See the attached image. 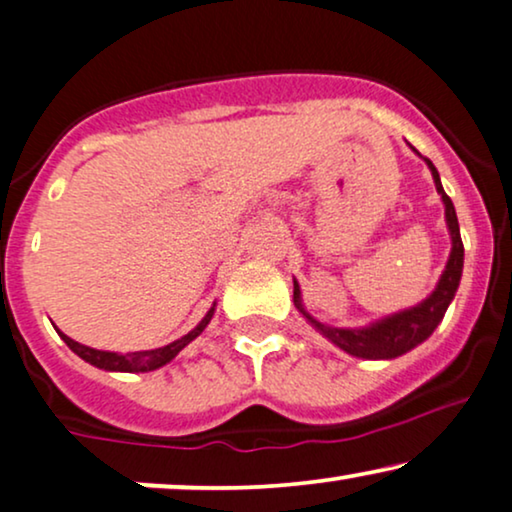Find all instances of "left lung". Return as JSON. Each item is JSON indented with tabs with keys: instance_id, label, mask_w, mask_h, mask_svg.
<instances>
[{
	"instance_id": "obj_1",
	"label": "left lung",
	"mask_w": 512,
	"mask_h": 512,
	"mask_svg": "<svg viewBox=\"0 0 512 512\" xmlns=\"http://www.w3.org/2000/svg\"><path fill=\"white\" fill-rule=\"evenodd\" d=\"M423 159H426L430 174H433L437 195H442L444 218H447V228L451 237V251H449L447 265H444L440 282H437L433 294L423 298V301L414 305V308L400 310V313L371 322L367 327L350 329V327H331V324L315 320V317L305 310L303 298H301V287H298V282L294 280V305L298 313L308 320V324H313V329L320 331L324 338H329L331 343L338 345V348L345 350L348 355L362 357V360H395V357L409 353V350H414L416 345H421L437 329V324L442 322L449 303L454 301L456 289H459L461 272H463V242H461L459 218H456L454 204H451V199L442 188L440 174H437L435 164L430 162L428 157Z\"/></svg>"
}]
</instances>
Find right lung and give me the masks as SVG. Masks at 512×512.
<instances>
[{"instance_id": "add662e5", "label": "right lung", "mask_w": 512, "mask_h": 512, "mask_svg": "<svg viewBox=\"0 0 512 512\" xmlns=\"http://www.w3.org/2000/svg\"><path fill=\"white\" fill-rule=\"evenodd\" d=\"M214 310H216V303L211 305L209 313L202 317V322L197 324L195 329L188 331V334L178 338V341L164 345V348H155V350H141V353H110V350H96V348H89V345H82L77 341H72L70 336H65L63 331H58V336L63 338L65 343H68V348L72 353L82 357L84 362L94 364L98 369H105V371H126V374H143V371H155L159 367H164V364L174 360V357L181 353V350L188 345L190 341H195V338L202 334L204 329H207V324L211 322V317H214Z\"/></svg>"}]
</instances>
